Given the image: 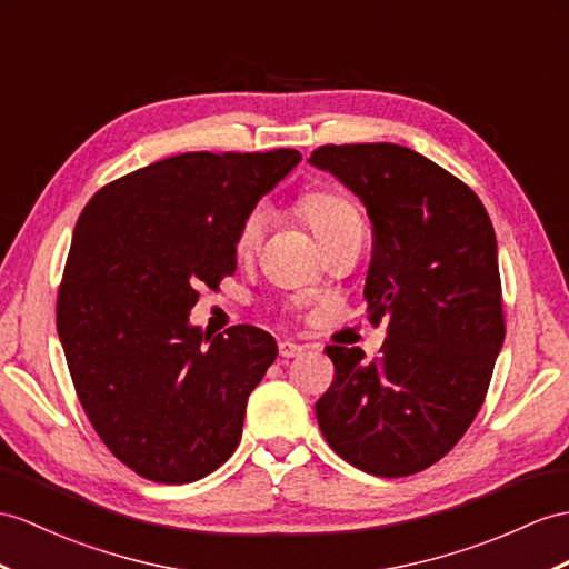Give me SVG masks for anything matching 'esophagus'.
Wrapping results in <instances>:
<instances>
[{
  "mask_svg": "<svg viewBox=\"0 0 569 569\" xmlns=\"http://www.w3.org/2000/svg\"><path fill=\"white\" fill-rule=\"evenodd\" d=\"M303 352V345H297L292 340H282L280 342V357L289 359V357H299Z\"/></svg>",
  "mask_w": 569,
  "mask_h": 569,
  "instance_id": "esophagus-1",
  "label": "esophagus"
}]
</instances>
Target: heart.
Segmentation results:
<instances>
[{"label": "heart", "instance_id": "b5f03b06", "mask_svg": "<svg viewBox=\"0 0 569 569\" xmlns=\"http://www.w3.org/2000/svg\"><path fill=\"white\" fill-rule=\"evenodd\" d=\"M297 207L299 212L307 217V221L313 227L318 237H321L323 243L332 237H338V233L345 229L362 224L355 202L336 190H326V188L303 190L297 198ZM262 229H266V212L258 210V207L256 210H248L239 221L237 233H233V251L239 256H251L260 243Z\"/></svg>", "mask_w": 569, "mask_h": 569}]
</instances>
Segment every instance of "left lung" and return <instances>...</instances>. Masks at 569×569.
<instances>
[{"label":"left lung","instance_id":"obj_1","mask_svg":"<svg viewBox=\"0 0 569 569\" xmlns=\"http://www.w3.org/2000/svg\"><path fill=\"white\" fill-rule=\"evenodd\" d=\"M311 163L367 207L365 299L369 321L389 323L371 362L328 345L336 373L316 403L318 427L365 473H420L476 420L505 342L492 221L463 180L408 147L323 144Z\"/></svg>","mask_w":569,"mask_h":569}]
</instances>
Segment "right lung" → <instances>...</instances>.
<instances>
[{"label": "right lung", "mask_w": 569, "mask_h": 569, "mask_svg": "<svg viewBox=\"0 0 569 569\" xmlns=\"http://www.w3.org/2000/svg\"><path fill=\"white\" fill-rule=\"evenodd\" d=\"M301 161L297 149L188 151L103 186L81 212L58 289V332L96 435L137 476L183 485L239 447L270 332L188 323L200 287L237 270L241 217Z\"/></svg>", "instance_id": "right-lung-1"}]
</instances>
